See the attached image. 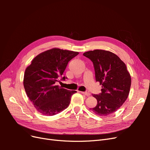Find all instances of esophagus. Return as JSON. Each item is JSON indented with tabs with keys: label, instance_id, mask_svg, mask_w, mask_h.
Here are the masks:
<instances>
[{
	"label": "esophagus",
	"instance_id": "34e87169",
	"mask_svg": "<svg viewBox=\"0 0 150 150\" xmlns=\"http://www.w3.org/2000/svg\"><path fill=\"white\" fill-rule=\"evenodd\" d=\"M81 93L86 95V96H89L91 95V94L89 92H81Z\"/></svg>",
	"mask_w": 150,
	"mask_h": 150
}]
</instances>
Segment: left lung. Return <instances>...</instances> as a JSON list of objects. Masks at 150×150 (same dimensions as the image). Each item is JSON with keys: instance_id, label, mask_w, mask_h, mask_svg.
I'll use <instances>...</instances> for the list:
<instances>
[{"instance_id": "8db88e82", "label": "left lung", "mask_w": 150, "mask_h": 150, "mask_svg": "<svg viewBox=\"0 0 150 150\" xmlns=\"http://www.w3.org/2000/svg\"><path fill=\"white\" fill-rule=\"evenodd\" d=\"M83 55L93 63L96 81L102 84L101 93L93 94L96 106L91 108L99 116H108L122 105L129 93L131 79L126 66L110 51L94 50Z\"/></svg>"}]
</instances>
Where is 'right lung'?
Returning a JSON list of instances; mask_svg holds the SVG:
<instances>
[{
	"instance_id": "right-lung-1",
	"label": "right lung",
	"mask_w": 150,
	"mask_h": 150,
	"mask_svg": "<svg viewBox=\"0 0 150 150\" xmlns=\"http://www.w3.org/2000/svg\"><path fill=\"white\" fill-rule=\"evenodd\" d=\"M74 52L58 48L39 54L26 68L24 86L27 95L40 113L53 116L69 106L71 96L77 91H69L56 85L61 80L69 61L78 55Z\"/></svg>"
}]
</instances>
